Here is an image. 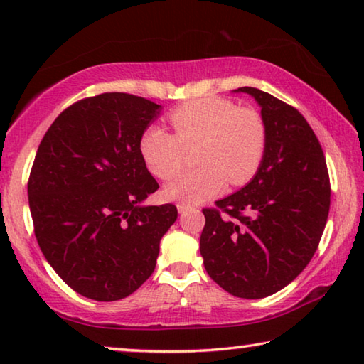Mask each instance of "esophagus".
Masks as SVG:
<instances>
[{
    "instance_id": "1",
    "label": "esophagus",
    "mask_w": 364,
    "mask_h": 364,
    "mask_svg": "<svg viewBox=\"0 0 364 364\" xmlns=\"http://www.w3.org/2000/svg\"><path fill=\"white\" fill-rule=\"evenodd\" d=\"M176 208H178V212H180V213H184V212L191 210V205L183 204V202H180V204H176Z\"/></svg>"
}]
</instances>
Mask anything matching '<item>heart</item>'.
I'll list each match as a JSON object with an SVG mask.
<instances>
[{
  "label": "heart",
  "instance_id": "1",
  "mask_svg": "<svg viewBox=\"0 0 364 364\" xmlns=\"http://www.w3.org/2000/svg\"><path fill=\"white\" fill-rule=\"evenodd\" d=\"M175 134L157 125L141 134L139 154L146 167L160 180H170L183 170L184 147L199 143L197 170L168 183L164 194L188 204L217 196L231 184L249 181L260 167L267 146V128L254 109H237L220 97L189 101L170 114Z\"/></svg>",
  "mask_w": 364,
  "mask_h": 364
}]
</instances>
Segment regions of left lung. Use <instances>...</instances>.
I'll use <instances>...</instances> for the list:
<instances>
[{"mask_svg": "<svg viewBox=\"0 0 364 364\" xmlns=\"http://www.w3.org/2000/svg\"><path fill=\"white\" fill-rule=\"evenodd\" d=\"M262 107L267 146L255 176L204 208L200 255L210 278L241 299H263L292 282L323 236L331 184L321 144L297 109L242 86Z\"/></svg>", "mask_w": 364, "mask_h": 364, "instance_id": "obj_1", "label": "left lung"}]
</instances>
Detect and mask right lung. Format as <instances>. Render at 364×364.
<instances>
[{
    "instance_id": "add662e5",
    "label": "right lung",
    "mask_w": 364,
    "mask_h": 364,
    "mask_svg": "<svg viewBox=\"0 0 364 364\" xmlns=\"http://www.w3.org/2000/svg\"><path fill=\"white\" fill-rule=\"evenodd\" d=\"M162 106L102 93L67 107L49 127L28 178V205L43 255L83 297L114 301L152 274L175 205H144L159 189L139 154Z\"/></svg>"
}]
</instances>
